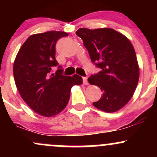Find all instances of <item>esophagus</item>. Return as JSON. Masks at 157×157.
Instances as JSON below:
<instances>
[{
    "label": "esophagus",
    "instance_id": "1",
    "mask_svg": "<svg viewBox=\"0 0 157 157\" xmlns=\"http://www.w3.org/2000/svg\"><path fill=\"white\" fill-rule=\"evenodd\" d=\"M82 81H83L84 85H89V82H88V78L86 77H82Z\"/></svg>",
    "mask_w": 157,
    "mask_h": 157
}]
</instances>
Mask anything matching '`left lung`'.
<instances>
[{
  "mask_svg": "<svg viewBox=\"0 0 157 157\" xmlns=\"http://www.w3.org/2000/svg\"><path fill=\"white\" fill-rule=\"evenodd\" d=\"M76 35L83 41L92 63L101 68L88 79L90 84L97 86L102 92L100 100L93 102L94 106L108 113L121 109L133 97L140 77L132 44L111 28H80Z\"/></svg>",
  "mask_w": 157,
  "mask_h": 157,
  "instance_id": "obj_1",
  "label": "left lung"
}]
</instances>
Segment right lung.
I'll return each mask as SVG.
<instances>
[{
	"label": "right lung",
	"instance_id": "obj_1",
	"mask_svg": "<svg viewBox=\"0 0 157 157\" xmlns=\"http://www.w3.org/2000/svg\"><path fill=\"white\" fill-rule=\"evenodd\" d=\"M68 35L57 31L32 35L22 45L14 62V78L21 97L35 112L46 117L61 112L67 105L71 87L82 83L79 75H63L60 66L55 75H50L52 66H58L56 43Z\"/></svg>",
	"mask_w": 157,
	"mask_h": 157
}]
</instances>
